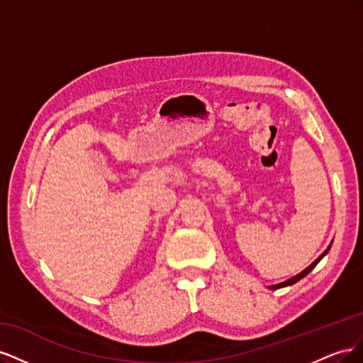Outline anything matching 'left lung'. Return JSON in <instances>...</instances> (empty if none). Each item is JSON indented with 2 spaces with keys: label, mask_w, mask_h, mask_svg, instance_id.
<instances>
[{
  "label": "left lung",
  "mask_w": 363,
  "mask_h": 363,
  "mask_svg": "<svg viewBox=\"0 0 363 363\" xmlns=\"http://www.w3.org/2000/svg\"><path fill=\"white\" fill-rule=\"evenodd\" d=\"M332 247V245H330ZM330 247H328L324 252H323V255L320 256V257H318L313 263H312V265L311 267H307L304 271H301L300 274H298V276H295V277H292V279H289V280H286V281H283V283H279V284H274V286H269V289H280V288H284V286H291V284H294V283H296V281H298V280H301L303 277H306L307 276V274H309L316 265H318V262H320L325 255H327V252H328V250H330Z\"/></svg>",
  "instance_id": "left-lung-1"
}]
</instances>
